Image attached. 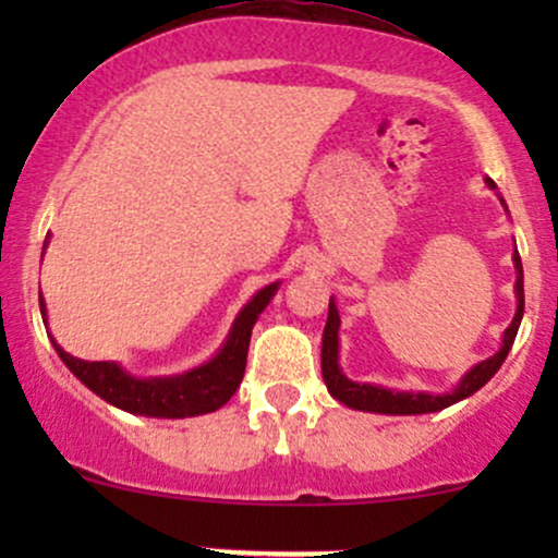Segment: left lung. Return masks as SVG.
<instances>
[{
	"label": "left lung",
	"mask_w": 558,
	"mask_h": 558,
	"mask_svg": "<svg viewBox=\"0 0 558 558\" xmlns=\"http://www.w3.org/2000/svg\"><path fill=\"white\" fill-rule=\"evenodd\" d=\"M488 189L496 191V183L490 178H485ZM498 202H506L498 194ZM509 213V209H506ZM514 270H517V283H514V293H517V312L514 319L509 323V328L504 330V341L501 349L496 354L483 360L470 373H464L462 380L457 383V388L446 390V393H425V390H390L383 386H375V383H354L343 375L341 364H338V328H341V317H338V306L336 299H330L328 306V323H325L323 330V356H319V364H323V380L328 386L330 396L336 401L345 403L349 409H360V412H375V414H430V412H440V409L451 407V403L466 399V396L477 393L485 383L490 380L493 375L498 373L506 356H509L511 343H514L517 330H520L522 315H524V275H522V259L520 254L514 252Z\"/></svg>",
	"instance_id": "left-lung-1"
}]
</instances>
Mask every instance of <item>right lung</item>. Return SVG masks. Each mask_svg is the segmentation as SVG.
I'll return each instance as SVG.
<instances>
[{"label":"right lung","instance_id":"obj_1","mask_svg":"<svg viewBox=\"0 0 558 558\" xmlns=\"http://www.w3.org/2000/svg\"><path fill=\"white\" fill-rule=\"evenodd\" d=\"M49 243V241H47ZM280 283L265 286L246 301V306L239 312V317L230 325L226 343L217 349V354L209 362L198 364L181 375L165 377H136L118 362H86L78 356L68 354L60 343L54 341V351L60 360L68 364L88 390H94L99 399H105L112 407L123 409L131 414H144V417H165V420H183L196 417V414L217 412L222 403L230 401L235 388L241 386L243 369H246L248 341H252V328L257 317L270 304ZM41 306L44 325H47V304L44 296L38 299Z\"/></svg>","mask_w":558,"mask_h":558}]
</instances>
